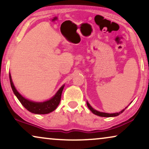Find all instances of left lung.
<instances>
[{
	"label": "left lung",
	"mask_w": 149,
	"mask_h": 149,
	"mask_svg": "<svg viewBox=\"0 0 149 149\" xmlns=\"http://www.w3.org/2000/svg\"><path fill=\"white\" fill-rule=\"evenodd\" d=\"M87 107H88V108L89 109V110H90V111H91V112H92V113H93V114H95V115H97V116H100V117H116V116L119 115L120 114L123 113V112L125 110L126 108H127V107H126L125 109L122 110V111H121V112H119V113H102V112H99V111H96V110L93 109V108L91 107L90 104H89L88 102H87Z\"/></svg>",
	"instance_id": "left-lung-1"
}]
</instances>
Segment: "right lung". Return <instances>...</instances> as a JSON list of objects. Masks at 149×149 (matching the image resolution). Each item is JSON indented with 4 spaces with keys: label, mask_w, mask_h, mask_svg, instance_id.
Returning <instances> with one entry per match:
<instances>
[{
    "label": "right lung",
    "mask_w": 149,
    "mask_h": 149,
    "mask_svg": "<svg viewBox=\"0 0 149 149\" xmlns=\"http://www.w3.org/2000/svg\"><path fill=\"white\" fill-rule=\"evenodd\" d=\"M9 79L10 83H11V86L13 90L14 94L16 95L17 99L21 102L22 105L28 110V111L31 112L34 114H48L51 112L54 111L55 109L58 107V106L60 104L61 96H62V93L63 89L64 87V85L60 88L58 91V92L56 93V95L54 97H52L50 100L47 101L43 102H35L30 101L29 100L26 99L20 93L17 91L14 86L13 81H12L11 74H9Z\"/></svg>",
    "instance_id": "1"
}]
</instances>
